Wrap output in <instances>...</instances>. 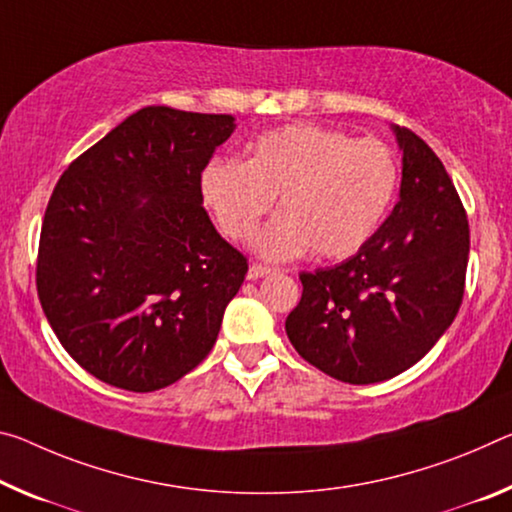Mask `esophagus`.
Listing matches in <instances>:
<instances>
[{"label":"esophagus","instance_id":"obj_1","mask_svg":"<svg viewBox=\"0 0 512 512\" xmlns=\"http://www.w3.org/2000/svg\"><path fill=\"white\" fill-rule=\"evenodd\" d=\"M275 269H271V266H264V264H250V269H248V278L250 280H259V278H264V275H269V273H273Z\"/></svg>","mask_w":512,"mask_h":512}]
</instances>
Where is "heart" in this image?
Wrapping results in <instances>:
<instances>
[{
	"instance_id": "b5f03b06",
	"label": "heart",
	"mask_w": 512,
	"mask_h": 512,
	"mask_svg": "<svg viewBox=\"0 0 512 512\" xmlns=\"http://www.w3.org/2000/svg\"><path fill=\"white\" fill-rule=\"evenodd\" d=\"M399 164L376 139L355 141L319 125H287L257 139L248 161L216 159L202 173V200L232 241H246L280 196V214L259 232L266 259L348 257L392 205Z\"/></svg>"
}]
</instances>
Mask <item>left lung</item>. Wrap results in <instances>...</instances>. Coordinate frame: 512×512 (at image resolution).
<instances>
[{
	"instance_id": "left-lung-1",
	"label": "left lung",
	"mask_w": 512,
	"mask_h": 512,
	"mask_svg": "<svg viewBox=\"0 0 512 512\" xmlns=\"http://www.w3.org/2000/svg\"><path fill=\"white\" fill-rule=\"evenodd\" d=\"M401 200L346 262L303 271L285 330L298 355L330 378L369 385L431 351L465 294L469 223L442 161L408 127Z\"/></svg>"
}]
</instances>
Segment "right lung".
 Listing matches in <instances>:
<instances>
[{
  "mask_svg": "<svg viewBox=\"0 0 512 512\" xmlns=\"http://www.w3.org/2000/svg\"><path fill=\"white\" fill-rule=\"evenodd\" d=\"M230 113L145 107L72 161L40 227L36 287L54 335L102 383L154 392L207 358L248 259L202 207Z\"/></svg>",
  "mask_w": 512,
  "mask_h": 512,
  "instance_id": "obj_1",
  "label": "right lung"
}]
</instances>
